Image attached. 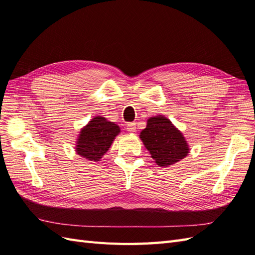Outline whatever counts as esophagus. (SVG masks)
I'll return each instance as SVG.
<instances>
[{"instance_id": "1", "label": "esophagus", "mask_w": 255, "mask_h": 255, "mask_svg": "<svg viewBox=\"0 0 255 255\" xmlns=\"http://www.w3.org/2000/svg\"><path fill=\"white\" fill-rule=\"evenodd\" d=\"M136 129H137V128H136L135 123H128V127H127V130L128 133H135Z\"/></svg>"}]
</instances>
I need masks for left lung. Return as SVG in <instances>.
<instances>
[{
  "label": "left lung",
  "instance_id": "8db88e82",
  "mask_svg": "<svg viewBox=\"0 0 255 255\" xmlns=\"http://www.w3.org/2000/svg\"><path fill=\"white\" fill-rule=\"evenodd\" d=\"M139 138L159 167H169L182 160L189 153V144L180 129L163 115L146 120Z\"/></svg>",
  "mask_w": 255,
  "mask_h": 255
}]
</instances>
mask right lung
<instances>
[{
    "mask_svg": "<svg viewBox=\"0 0 255 255\" xmlns=\"http://www.w3.org/2000/svg\"><path fill=\"white\" fill-rule=\"evenodd\" d=\"M120 133V127L102 116H95L83 127L75 141V152L87 160L99 161L109 151L115 138Z\"/></svg>",
    "mask_w": 255,
    "mask_h": 255,
    "instance_id": "right-lung-1",
    "label": "right lung"
}]
</instances>
